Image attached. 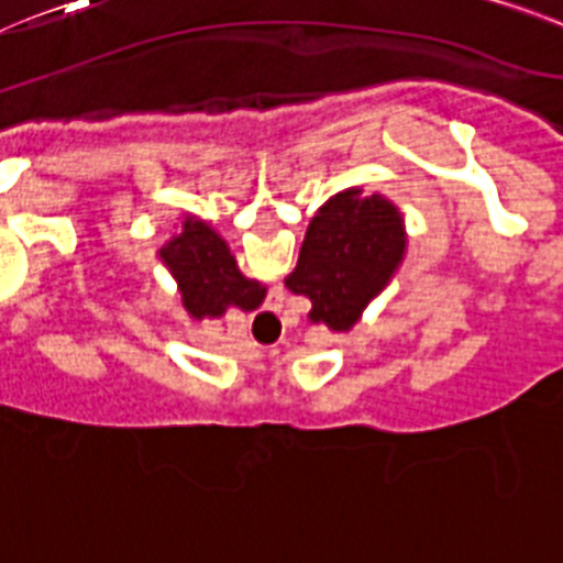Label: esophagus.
I'll return each instance as SVG.
<instances>
[{"label": "esophagus", "mask_w": 563, "mask_h": 563, "mask_svg": "<svg viewBox=\"0 0 563 563\" xmlns=\"http://www.w3.org/2000/svg\"><path fill=\"white\" fill-rule=\"evenodd\" d=\"M258 319H276V313H273V310H264V313L258 316Z\"/></svg>", "instance_id": "1"}]
</instances>
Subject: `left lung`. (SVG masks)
<instances>
[{
  "label": "left lung",
  "mask_w": 563,
  "mask_h": 563,
  "mask_svg": "<svg viewBox=\"0 0 563 563\" xmlns=\"http://www.w3.org/2000/svg\"><path fill=\"white\" fill-rule=\"evenodd\" d=\"M407 256L405 213L382 194L347 187L307 224L296 271L285 287L310 299V324L350 333Z\"/></svg>",
  "instance_id": "8db88e82"
}]
</instances>
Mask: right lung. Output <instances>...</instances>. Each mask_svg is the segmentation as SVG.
<instances>
[{
    "label": "right lung",
    "instance_id": "obj_1",
    "mask_svg": "<svg viewBox=\"0 0 563 563\" xmlns=\"http://www.w3.org/2000/svg\"><path fill=\"white\" fill-rule=\"evenodd\" d=\"M158 258L170 271L190 319H222L230 307L256 310L267 287L239 271L228 242L199 216H185L179 233L167 239Z\"/></svg>",
    "mask_w": 563,
    "mask_h": 563
}]
</instances>
